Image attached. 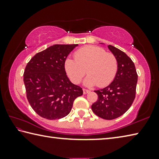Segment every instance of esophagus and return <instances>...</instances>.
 Wrapping results in <instances>:
<instances>
[{
	"label": "esophagus",
	"instance_id": "1",
	"mask_svg": "<svg viewBox=\"0 0 159 159\" xmlns=\"http://www.w3.org/2000/svg\"><path fill=\"white\" fill-rule=\"evenodd\" d=\"M83 94H84V95H86V94H88V93L90 92V90H87V89H85V88H83Z\"/></svg>",
	"mask_w": 159,
	"mask_h": 159
}]
</instances>
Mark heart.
<instances>
[{"mask_svg": "<svg viewBox=\"0 0 159 159\" xmlns=\"http://www.w3.org/2000/svg\"><path fill=\"white\" fill-rule=\"evenodd\" d=\"M75 60L67 58L64 62L66 74L74 83H79L88 72L84 84L88 87L98 85L104 87L116 76L118 70L117 59L103 48L86 46L74 55Z\"/></svg>", "mask_w": 159, "mask_h": 159, "instance_id": "obj_1", "label": "heart"}]
</instances>
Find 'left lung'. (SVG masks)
Segmentation results:
<instances>
[{
  "instance_id": "1",
  "label": "left lung",
  "mask_w": 159,
  "mask_h": 159,
  "mask_svg": "<svg viewBox=\"0 0 159 159\" xmlns=\"http://www.w3.org/2000/svg\"><path fill=\"white\" fill-rule=\"evenodd\" d=\"M117 59L118 70L113 81L103 89L95 90L98 99L93 104V111L106 120L115 119L128 111L135 98L138 74L131 59L119 49L109 45Z\"/></svg>"
}]
</instances>
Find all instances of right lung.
Segmentation results:
<instances>
[{
  "mask_svg": "<svg viewBox=\"0 0 159 159\" xmlns=\"http://www.w3.org/2000/svg\"><path fill=\"white\" fill-rule=\"evenodd\" d=\"M78 44H56L37 53L24 73L26 98L36 113L48 120L60 119L71 111L82 88L70 81L64 62Z\"/></svg>",
  "mask_w": 159,
  "mask_h": 159,
  "instance_id": "obj_1",
  "label": "right lung"
}]
</instances>
